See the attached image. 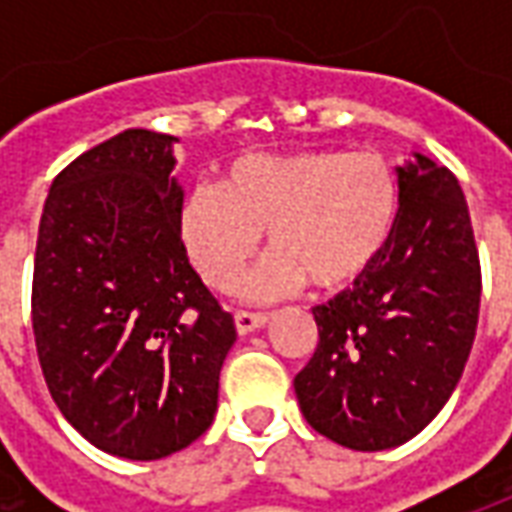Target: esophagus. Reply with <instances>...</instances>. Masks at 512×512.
Returning <instances> with one entry per match:
<instances>
[{
  "label": "esophagus",
  "mask_w": 512,
  "mask_h": 512,
  "mask_svg": "<svg viewBox=\"0 0 512 512\" xmlns=\"http://www.w3.org/2000/svg\"><path fill=\"white\" fill-rule=\"evenodd\" d=\"M266 315L263 312H246V310H238L235 312V329H238V334H249L255 332V329H260V326H266Z\"/></svg>",
  "instance_id": "34e87169"
}]
</instances>
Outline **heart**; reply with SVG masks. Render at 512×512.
Segmentation results:
<instances>
[{"mask_svg": "<svg viewBox=\"0 0 512 512\" xmlns=\"http://www.w3.org/2000/svg\"><path fill=\"white\" fill-rule=\"evenodd\" d=\"M397 180L370 150L252 153L216 186H194L178 208V238L202 282L230 293L255 257L263 230L274 246L246 282L252 301L301 285L340 290L376 266L397 219Z\"/></svg>", "mask_w": 512, "mask_h": 512, "instance_id": "b5f03b06", "label": "heart"}]
</instances>
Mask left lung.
Wrapping results in <instances>:
<instances>
[{
	"mask_svg": "<svg viewBox=\"0 0 512 512\" xmlns=\"http://www.w3.org/2000/svg\"><path fill=\"white\" fill-rule=\"evenodd\" d=\"M397 167L384 255L318 304V348L293 386L304 419L348 450L414 439L450 400L480 315V257L461 183L428 156Z\"/></svg>",
	"mask_w": 512,
	"mask_h": 512,
	"instance_id": "1",
	"label": "left lung"
}]
</instances>
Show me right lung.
I'll return each instance as SVG.
<instances>
[{"label": "right lung", "mask_w": 512, "mask_h": 512, "mask_svg": "<svg viewBox=\"0 0 512 512\" xmlns=\"http://www.w3.org/2000/svg\"><path fill=\"white\" fill-rule=\"evenodd\" d=\"M175 136L90 147L51 183L32 274V332L62 417L98 450L158 461L211 428L235 343L230 312L178 238Z\"/></svg>", "instance_id": "add662e5"}]
</instances>
